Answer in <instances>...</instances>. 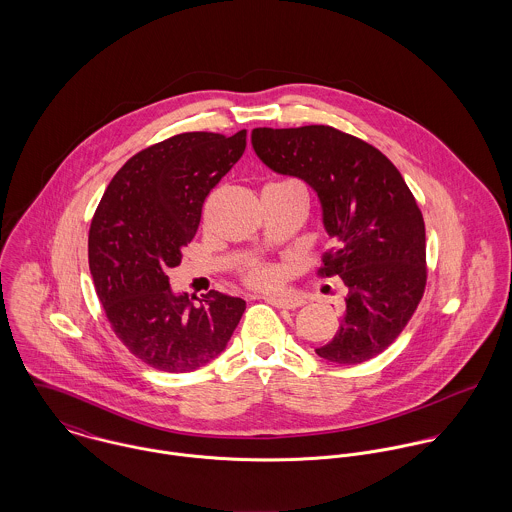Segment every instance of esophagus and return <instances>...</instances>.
<instances>
[{
    "mask_svg": "<svg viewBox=\"0 0 512 512\" xmlns=\"http://www.w3.org/2000/svg\"><path fill=\"white\" fill-rule=\"evenodd\" d=\"M266 301L272 303L274 307H282V309H297V307H301L305 303L303 297L288 295V293H284V295L282 293L280 295H268Z\"/></svg>",
    "mask_w": 512,
    "mask_h": 512,
    "instance_id": "obj_1",
    "label": "esophagus"
}]
</instances>
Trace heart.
<instances>
[{
	"label": "heart",
	"mask_w": 512,
	"mask_h": 512,
	"mask_svg": "<svg viewBox=\"0 0 512 512\" xmlns=\"http://www.w3.org/2000/svg\"><path fill=\"white\" fill-rule=\"evenodd\" d=\"M282 183H288V181H282ZM242 280L246 286H252V288H274L282 280V270L276 264L256 260L244 268Z\"/></svg>",
	"instance_id": "b5f03b06"
}]
</instances>
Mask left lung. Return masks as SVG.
Returning a JSON list of instances; mask_svg holds the SVG:
<instances>
[{
    "mask_svg": "<svg viewBox=\"0 0 512 512\" xmlns=\"http://www.w3.org/2000/svg\"><path fill=\"white\" fill-rule=\"evenodd\" d=\"M252 146L317 193L337 240L319 276H339L347 293L335 337L315 353L337 365L374 359L404 331L428 282L424 217L404 177L382 151L331 126L254 128Z\"/></svg>",
    "mask_w": 512,
    "mask_h": 512,
    "instance_id": "1",
    "label": "left lung"
}]
</instances>
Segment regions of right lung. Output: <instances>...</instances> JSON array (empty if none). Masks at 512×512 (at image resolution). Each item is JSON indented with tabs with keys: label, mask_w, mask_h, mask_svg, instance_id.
I'll use <instances>...</instances> for the list:
<instances>
[{
	"label": "right lung",
	"mask_w": 512,
	"mask_h": 512,
	"mask_svg": "<svg viewBox=\"0 0 512 512\" xmlns=\"http://www.w3.org/2000/svg\"><path fill=\"white\" fill-rule=\"evenodd\" d=\"M244 149L246 130L230 138L187 132L146 147L114 175L92 217L96 295L116 337L157 370L209 365L246 309L244 299L215 290L195 305L187 293L171 292L167 278L199 228L205 199Z\"/></svg>",
	"instance_id": "1"
}]
</instances>
